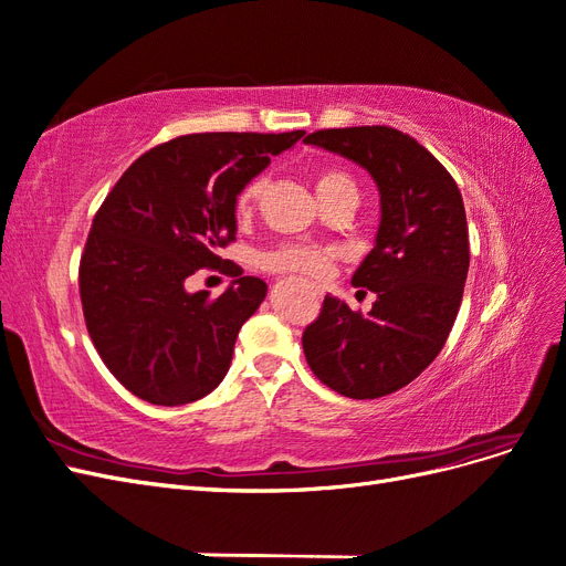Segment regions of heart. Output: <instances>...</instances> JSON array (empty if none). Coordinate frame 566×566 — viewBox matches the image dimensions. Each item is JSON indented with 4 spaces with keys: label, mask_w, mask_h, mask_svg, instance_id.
Wrapping results in <instances>:
<instances>
[{
    "label": "heart",
    "mask_w": 566,
    "mask_h": 566,
    "mask_svg": "<svg viewBox=\"0 0 566 566\" xmlns=\"http://www.w3.org/2000/svg\"><path fill=\"white\" fill-rule=\"evenodd\" d=\"M266 186L264 177L252 179L241 193L235 198V214L248 217L254 208V202L260 200ZM314 191L323 202L342 198V196H356V184L352 177H347L342 169L335 167H321L314 172ZM333 252L323 248H310V245H285L276 252L264 256V264L273 271L283 273H297V276L306 279H325L333 269Z\"/></svg>",
    "instance_id": "heart-1"
}]
</instances>
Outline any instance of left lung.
<instances>
[{
    "label": "left lung",
    "mask_w": 566,
    "mask_h": 566,
    "mask_svg": "<svg viewBox=\"0 0 566 566\" xmlns=\"http://www.w3.org/2000/svg\"><path fill=\"white\" fill-rule=\"evenodd\" d=\"M304 144L356 163L378 186L380 224L352 276L378 300L361 316L325 295L302 335L323 385L349 399H378L416 380L453 328L470 269L465 205L443 165L399 129H321Z\"/></svg>",
    "instance_id": "obj_1"
}]
</instances>
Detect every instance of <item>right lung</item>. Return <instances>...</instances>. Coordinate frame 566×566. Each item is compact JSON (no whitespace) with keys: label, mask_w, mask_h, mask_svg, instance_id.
Listing matches in <instances>:
<instances>
[{"label":"right lung","mask_w":566,"mask_h":566,"mask_svg":"<svg viewBox=\"0 0 566 566\" xmlns=\"http://www.w3.org/2000/svg\"><path fill=\"white\" fill-rule=\"evenodd\" d=\"M302 136H179L132 163L101 205L80 297L98 356L134 397L181 406L224 380L238 331L269 287L241 276L210 300L208 290L188 293L186 281L221 264L219 248L235 241L238 193Z\"/></svg>","instance_id":"right-lung-1"}]
</instances>
